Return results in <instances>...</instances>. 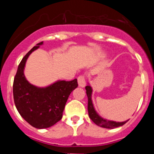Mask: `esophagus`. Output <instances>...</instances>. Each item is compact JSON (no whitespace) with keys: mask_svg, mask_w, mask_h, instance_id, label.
Here are the masks:
<instances>
[{"mask_svg":"<svg viewBox=\"0 0 154 154\" xmlns=\"http://www.w3.org/2000/svg\"><path fill=\"white\" fill-rule=\"evenodd\" d=\"M78 84H79V86L80 87H84L85 86V77L82 75H80L79 76L78 78Z\"/></svg>","mask_w":154,"mask_h":154,"instance_id":"1","label":"esophagus"}]
</instances>
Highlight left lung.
Here are the masks:
<instances>
[{"label": "left lung", "mask_w": 154, "mask_h": 154, "mask_svg": "<svg viewBox=\"0 0 154 154\" xmlns=\"http://www.w3.org/2000/svg\"><path fill=\"white\" fill-rule=\"evenodd\" d=\"M85 90H86L87 96H88V112H89V118L96 123L97 126H101L103 128H107V129H114V128L119 127V126H123L125 123L129 121V119L124 122H116L112 120H108V119H103L98 114L95 108H94L93 103L92 100V89L89 84H88L87 86H85Z\"/></svg>", "instance_id": "obj_1"}]
</instances>
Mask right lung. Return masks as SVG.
Listing matches in <instances>:
<instances>
[{
	"mask_svg": "<svg viewBox=\"0 0 154 154\" xmlns=\"http://www.w3.org/2000/svg\"><path fill=\"white\" fill-rule=\"evenodd\" d=\"M42 45L43 42L37 44L22 58L13 85L17 111L24 120L37 129L51 127L62 119L69 95L78 87L76 79L69 82L58 80L45 87L34 85L26 79L24 70L27 59Z\"/></svg>",
	"mask_w": 154,
	"mask_h": 154,
	"instance_id": "right-lung-1",
	"label": "right lung"
}]
</instances>
